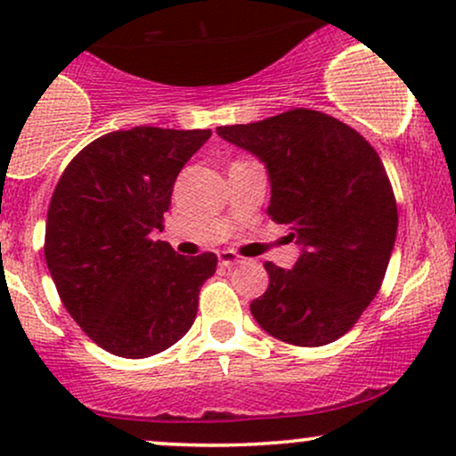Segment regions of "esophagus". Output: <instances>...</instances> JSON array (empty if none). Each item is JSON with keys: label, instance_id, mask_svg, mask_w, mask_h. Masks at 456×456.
Segmentation results:
<instances>
[{"label": "esophagus", "instance_id": "esophagus-1", "mask_svg": "<svg viewBox=\"0 0 456 456\" xmlns=\"http://www.w3.org/2000/svg\"><path fill=\"white\" fill-rule=\"evenodd\" d=\"M218 264L224 265V268H232V265L240 264V257L233 255L232 250H223V253H218Z\"/></svg>", "mask_w": 456, "mask_h": 456}]
</instances>
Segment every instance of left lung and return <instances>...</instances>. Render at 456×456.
Returning <instances> with one entry per match:
<instances>
[{
  "label": "left lung",
  "instance_id": "left-lung-1",
  "mask_svg": "<svg viewBox=\"0 0 456 456\" xmlns=\"http://www.w3.org/2000/svg\"><path fill=\"white\" fill-rule=\"evenodd\" d=\"M218 137L264 162L272 221L302 253L291 270L265 261L270 285L250 313L270 337L319 347L354 328L378 296L399 214L379 154L337 118L291 109Z\"/></svg>",
  "mask_w": 456,
  "mask_h": 456
}]
</instances>
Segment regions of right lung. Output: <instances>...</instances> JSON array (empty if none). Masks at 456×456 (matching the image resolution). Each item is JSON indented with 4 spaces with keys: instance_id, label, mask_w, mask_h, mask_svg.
Wrapping results in <instances>:
<instances>
[{
    "instance_id": "right-lung-1",
    "label": "right lung",
    "mask_w": 456,
    "mask_h": 456,
    "mask_svg": "<svg viewBox=\"0 0 456 456\" xmlns=\"http://www.w3.org/2000/svg\"><path fill=\"white\" fill-rule=\"evenodd\" d=\"M210 137L212 130H115L78 151L57 182L46 265L66 311L109 354L165 352L195 322L216 255L184 257L154 233L177 174Z\"/></svg>"
}]
</instances>
